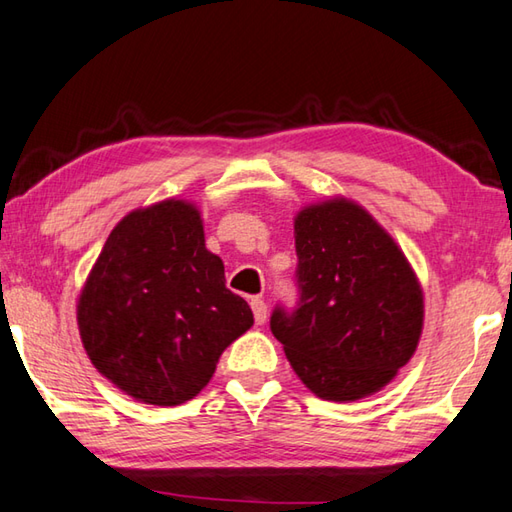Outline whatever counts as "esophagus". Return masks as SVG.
<instances>
[{"mask_svg": "<svg viewBox=\"0 0 512 512\" xmlns=\"http://www.w3.org/2000/svg\"><path fill=\"white\" fill-rule=\"evenodd\" d=\"M250 308H253L255 324L262 326V324L266 322V313H268V308H266V304H264V299H262V297H253V299H250Z\"/></svg>", "mask_w": 512, "mask_h": 512, "instance_id": "34e87169", "label": "esophagus"}]
</instances>
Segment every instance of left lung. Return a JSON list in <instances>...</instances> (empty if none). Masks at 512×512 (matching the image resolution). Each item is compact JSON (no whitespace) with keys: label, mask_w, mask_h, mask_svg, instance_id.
Here are the masks:
<instances>
[{"label":"left lung","mask_w":512,"mask_h":512,"mask_svg":"<svg viewBox=\"0 0 512 512\" xmlns=\"http://www.w3.org/2000/svg\"><path fill=\"white\" fill-rule=\"evenodd\" d=\"M295 250L299 302L270 315L290 366L330 402L377 393L413 357L424 326V295L406 255L344 197L299 210Z\"/></svg>","instance_id":"left-lung-1"}]
</instances>
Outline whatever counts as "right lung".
<instances>
[{
    "label": "right lung",
    "mask_w": 512,
    "mask_h": 512,
    "mask_svg": "<svg viewBox=\"0 0 512 512\" xmlns=\"http://www.w3.org/2000/svg\"><path fill=\"white\" fill-rule=\"evenodd\" d=\"M93 366L126 395L155 406L193 399L219 357L253 326L226 288L199 210L184 199L137 208L119 222L77 302Z\"/></svg>",
    "instance_id": "right-lung-1"
}]
</instances>
